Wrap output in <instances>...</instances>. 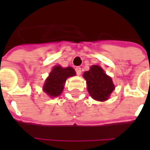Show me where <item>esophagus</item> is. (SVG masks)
<instances>
[{"label": "esophagus", "instance_id": "obj_1", "mask_svg": "<svg viewBox=\"0 0 150 150\" xmlns=\"http://www.w3.org/2000/svg\"><path fill=\"white\" fill-rule=\"evenodd\" d=\"M75 71H76V74L78 75H79L81 74L82 72V69L81 67H77L76 68H75Z\"/></svg>", "mask_w": 150, "mask_h": 150}]
</instances>
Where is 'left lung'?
Returning <instances> with one entry per match:
<instances>
[{
  "label": "left lung",
  "mask_w": 150,
  "mask_h": 150,
  "mask_svg": "<svg viewBox=\"0 0 150 150\" xmlns=\"http://www.w3.org/2000/svg\"><path fill=\"white\" fill-rule=\"evenodd\" d=\"M83 77L87 81L88 91L96 100H107L114 90L112 79L104 73L100 66L93 65L88 71H85Z\"/></svg>",
  "instance_id": "8db88e82"
}]
</instances>
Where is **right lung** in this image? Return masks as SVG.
<instances>
[{
    "mask_svg": "<svg viewBox=\"0 0 150 150\" xmlns=\"http://www.w3.org/2000/svg\"><path fill=\"white\" fill-rule=\"evenodd\" d=\"M75 75V71L72 67L62 68L56 66L50 73L49 77L46 79L43 86V90L50 97L58 96L62 93L66 80L68 77Z\"/></svg>",
    "mask_w": 150,
    "mask_h": 150,
    "instance_id": "1",
    "label": "right lung"
}]
</instances>
